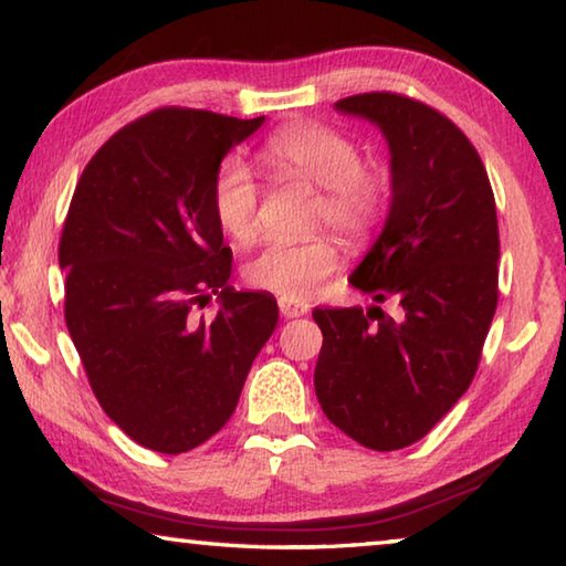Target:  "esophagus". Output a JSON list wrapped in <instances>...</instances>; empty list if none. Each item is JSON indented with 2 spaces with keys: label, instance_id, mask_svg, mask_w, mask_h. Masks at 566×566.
<instances>
[{
  "label": "esophagus",
  "instance_id": "esophagus-1",
  "mask_svg": "<svg viewBox=\"0 0 566 566\" xmlns=\"http://www.w3.org/2000/svg\"><path fill=\"white\" fill-rule=\"evenodd\" d=\"M280 312L284 319H294V317H304L306 312H310V304L300 302V300H290V296H280Z\"/></svg>",
  "mask_w": 566,
  "mask_h": 566
}]
</instances>
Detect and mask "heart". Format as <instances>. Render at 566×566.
Segmentation results:
<instances>
[{
	"instance_id": "obj_1",
	"label": "heart",
	"mask_w": 566,
	"mask_h": 566,
	"mask_svg": "<svg viewBox=\"0 0 566 566\" xmlns=\"http://www.w3.org/2000/svg\"><path fill=\"white\" fill-rule=\"evenodd\" d=\"M262 159L276 177L317 187L314 224H327L349 247L375 239L389 207V171L381 161L361 159V149L347 134L317 122H290L272 132ZM262 189L242 159L229 157L212 181V212L219 229L239 244H252L262 232ZM342 260L329 234H312L300 242L266 244L244 276L256 290L290 300H304Z\"/></svg>"
}]
</instances>
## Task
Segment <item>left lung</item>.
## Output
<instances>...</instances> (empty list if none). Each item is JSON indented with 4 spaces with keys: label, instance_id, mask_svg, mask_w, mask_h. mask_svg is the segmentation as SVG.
I'll return each instance as SVG.
<instances>
[{
    "label": "left lung",
    "instance_id": "obj_1",
    "mask_svg": "<svg viewBox=\"0 0 566 566\" xmlns=\"http://www.w3.org/2000/svg\"><path fill=\"white\" fill-rule=\"evenodd\" d=\"M385 132L391 207L349 282L377 302L317 310L322 411L354 442L395 452L419 442L476 375L500 300L494 191L467 134L429 104L367 92L334 104ZM395 303V318L379 303Z\"/></svg>",
    "mask_w": 566,
    "mask_h": 566
}]
</instances>
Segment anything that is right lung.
Wrapping results in <instances>:
<instances>
[{"mask_svg":"<svg viewBox=\"0 0 566 566\" xmlns=\"http://www.w3.org/2000/svg\"><path fill=\"white\" fill-rule=\"evenodd\" d=\"M262 122L149 112L97 149L64 219V319L90 387L124 434L161 454L227 424L280 319L274 296L229 286L232 249L212 212L219 165ZM212 293L220 312L195 318Z\"/></svg>","mask_w":566,"mask_h":566,"instance_id":"add662e5","label":"right lung"}]
</instances>
